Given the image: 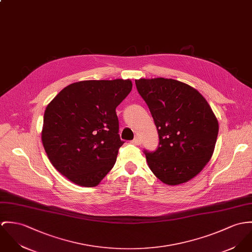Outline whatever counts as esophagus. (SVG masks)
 <instances>
[{
  "instance_id": "obj_1",
  "label": "esophagus",
  "mask_w": 252,
  "mask_h": 252,
  "mask_svg": "<svg viewBox=\"0 0 252 252\" xmlns=\"http://www.w3.org/2000/svg\"><path fill=\"white\" fill-rule=\"evenodd\" d=\"M132 143H134L135 145H139V144H140V139H139V137H135V138L132 140Z\"/></svg>"
}]
</instances>
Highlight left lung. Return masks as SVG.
<instances>
[{"mask_svg": "<svg viewBox=\"0 0 252 252\" xmlns=\"http://www.w3.org/2000/svg\"><path fill=\"white\" fill-rule=\"evenodd\" d=\"M135 82L159 134L158 149L144 152L149 168L168 186L189 181L214 153L219 134L216 115L200 92L185 83L164 78Z\"/></svg>", "mask_w": 252, "mask_h": 252, "instance_id": "left-lung-1", "label": "left lung"}]
</instances>
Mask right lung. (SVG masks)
I'll use <instances>...</instances> for the list:
<instances>
[{"instance_id": "add662e5", "label": "right lung", "mask_w": 252, "mask_h": 252, "mask_svg": "<svg viewBox=\"0 0 252 252\" xmlns=\"http://www.w3.org/2000/svg\"><path fill=\"white\" fill-rule=\"evenodd\" d=\"M132 87L123 79L81 81L47 105L42 143L51 163L71 182L95 187L114 167L124 143L115 109Z\"/></svg>"}]
</instances>
